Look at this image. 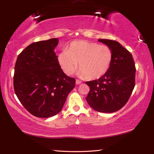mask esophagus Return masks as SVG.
<instances>
[{
    "instance_id": "34e87169",
    "label": "esophagus",
    "mask_w": 154,
    "mask_h": 154,
    "mask_svg": "<svg viewBox=\"0 0 154 154\" xmlns=\"http://www.w3.org/2000/svg\"><path fill=\"white\" fill-rule=\"evenodd\" d=\"M81 83H82V82H81V81H80V80H79V79H77V80H76V84H77V85H79V84H81Z\"/></svg>"
}]
</instances>
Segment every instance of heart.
Segmentation results:
<instances>
[{"label":"heart","instance_id":"obj_1","mask_svg":"<svg viewBox=\"0 0 154 154\" xmlns=\"http://www.w3.org/2000/svg\"><path fill=\"white\" fill-rule=\"evenodd\" d=\"M57 60L65 74H73L79 63V76L94 80L103 77L109 70L113 53L106 45L78 40L71 42L67 51H61Z\"/></svg>","mask_w":154,"mask_h":154}]
</instances>
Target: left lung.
<instances>
[{
    "mask_svg": "<svg viewBox=\"0 0 154 154\" xmlns=\"http://www.w3.org/2000/svg\"><path fill=\"white\" fill-rule=\"evenodd\" d=\"M109 46L113 60L107 73L97 80L86 81V97L91 108L100 112H114L125 105L135 86L136 67L132 54L119 42L99 39Z\"/></svg>",
    "mask_w": 154,
    "mask_h": 154,
    "instance_id": "8db88e82",
    "label": "left lung"
}]
</instances>
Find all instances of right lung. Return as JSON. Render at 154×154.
Returning <instances> with one entry per match:
<instances>
[{"label":"right lung","instance_id":"right-lung-1","mask_svg":"<svg viewBox=\"0 0 154 154\" xmlns=\"http://www.w3.org/2000/svg\"><path fill=\"white\" fill-rule=\"evenodd\" d=\"M57 38L34 42L18 55L14 89L20 102L36 117L49 118L60 112L75 79L61 69L54 49Z\"/></svg>","mask_w":154,"mask_h":154}]
</instances>
